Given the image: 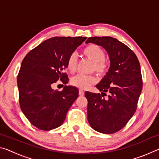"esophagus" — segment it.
I'll list each match as a JSON object with an SVG mask.
<instances>
[{
  "instance_id": "34e87169",
  "label": "esophagus",
  "mask_w": 159,
  "mask_h": 159,
  "mask_svg": "<svg viewBox=\"0 0 159 159\" xmlns=\"http://www.w3.org/2000/svg\"><path fill=\"white\" fill-rule=\"evenodd\" d=\"M79 95H80V96L84 95V91H83L82 89L79 90Z\"/></svg>"
}]
</instances>
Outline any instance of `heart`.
Listing matches in <instances>:
<instances>
[{
    "instance_id": "b5f03b06",
    "label": "heart",
    "mask_w": 159,
    "mask_h": 159,
    "mask_svg": "<svg viewBox=\"0 0 159 159\" xmlns=\"http://www.w3.org/2000/svg\"><path fill=\"white\" fill-rule=\"evenodd\" d=\"M83 54L86 58L93 61V69L95 70L97 74L102 76L107 73L109 64L104 59L105 52L101 47L96 44H90L84 48V49L83 50ZM76 55L74 53H72L67 59V69L69 71L74 72L76 69ZM71 83L74 86H76L80 89H86L90 85L95 84L97 83V79L94 76H85V75L78 74L72 78Z\"/></svg>"
}]
</instances>
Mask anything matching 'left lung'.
Segmentation results:
<instances>
[{"instance_id":"1","label":"left lung","mask_w":159,"mask_h":159,"mask_svg":"<svg viewBox=\"0 0 159 159\" xmlns=\"http://www.w3.org/2000/svg\"><path fill=\"white\" fill-rule=\"evenodd\" d=\"M85 43L104 48L110 60L108 72L96 85L102 93H85L88 122L99 133H115L127 124L137 109L142 89L140 64L133 50L112 37H90ZM107 92L109 95L105 98Z\"/></svg>"}]
</instances>
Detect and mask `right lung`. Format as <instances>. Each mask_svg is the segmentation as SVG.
Returning <instances> with one entry per match:
<instances>
[{
  "mask_svg": "<svg viewBox=\"0 0 159 159\" xmlns=\"http://www.w3.org/2000/svg\"><path fill=\"white\" fill-rule=\"evenodd\" d=\"M86 37H53L31 50L22 60L17 76L20 108L32 125L42 130L60 126L66 113L79 97V90L64 85L54 90L60 80L66 85L69 56L84 42ZM64 86V85H63Z\"/></svg>",
  "mask_w": 159,
  "mask_h": 159,
  "instance_id": "right-lung-1",
  "label": "right lung"
}]
</instances>
